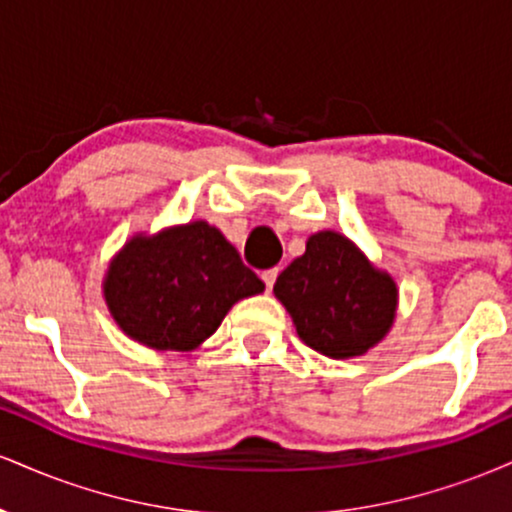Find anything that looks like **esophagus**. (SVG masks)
Wrapping results in <instances>:
<instances>
[{
	"instance_id": "1",
	"label": "esophagus",
	"mask_w": 512,
	"mask_h": 512,
	"mask_svg": "<svg viewBox=\"0 0 512 512\" xmlns=\"http://www.w3.org/2000/svg\"><path fill=\"white\" fill-rule=\"evenodd\" d=\"M276 274H279V269H267V272L262 274V281H264V286H267V291H272V286H274V281H276Z\"/></svg>"
}]
</instances>
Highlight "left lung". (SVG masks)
<instances>
[{"label": "left lung", "mask_w": 512, "mask_h": 512, "mask_svg": "<svg viewBox=\"0 0 512 512\" xmlns=\"http://www.w3.org/2000/svg\"><path fill=\"white\" fill-rule=\"evenodd\" d=\"M298 337L330 358H354L383 342L397 313V284L337 231L308 238L274 284Z\"/></svg>", "instance_id": "1"}]
</instances>
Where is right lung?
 <instances>
[{
	"mask_svg": "<svg viewBox=\"0 0 512 512\" xmlns=\"http://www.w3.org/2000/svg\"><path fill=\"white\" fill-rule=\"evenodd\" d=\"M264 284L207 221L129 238L110 262L103 296L120 330L156 351H192L233 303Z\"/></svg>",
	"mask_w": 512,
	"mask_h": 512,
	"instance_id": "obj_1",
	"label": "right lung"
}]
</instances>
